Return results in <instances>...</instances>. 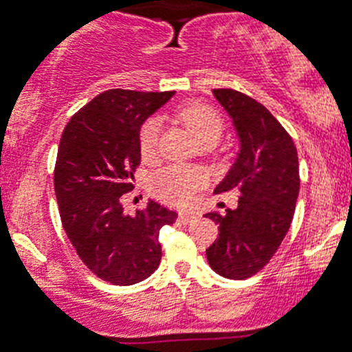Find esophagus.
I'll use <instances>...</instances> for the list:
<instances>
[{
  "label": "esophagus",
  "mask_w": 352,
  "mask_h": 352,
  "mask_svg": "<svg viewBox=\"0 0 352 352\" xmlns=\"http://www.w3.org/2000/svg\"><path fill=\"white\" fill-rule=\"evenodd\" d=\"M195 221H196V215H192V213H180L179 215V222L184 226L192 224Z\"/></svg>",
  "instance_id": "34e87169"
}]
</instances>
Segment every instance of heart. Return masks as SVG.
Wrapping results in <instances>:
<instances>
[{"instance_id":"heart-1","label":"heart","mask_w":352,"mask_h":352,"mask_svg":"<svg viewBox=\"0 0 352 352\" xmlns=\"http://www.w3.org/2000/svg\"><path fill=\"white\" fill-rule=\"evenodd\" d=\"M180 118L199 142H203L208 137L221 135V114L206 104H189V106L182 107ZM160 130V118H149L140 126L139 147L146 160H151L156 154ZM205 182L206 173L201 168L187 165H168L165 168L157 170L151 177V191L161 201L168 203V205L184 206L192 201L196 191L201 189Z\"/></svg>"}]
</instances>
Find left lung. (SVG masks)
I'll return each mask as SVG.
<instances>
[{"label":"left lung","mask_w":352,"mask_h":352,"mask_svg":"<svg viewBox=\"0 0 352 352\" xmlns=\"http://www.w3.org/2000/svg\"><path fill=\"white\" fill-rule=\"evenodd\" d=\"M234 124L239 151L215 195L238 191L234 210L206 213L219 238L206 248L208 264L229 280H246L272 258L290 229L298 198V157L287 130L255 98L219 88L212 91Z\"/></svg>","instance_id":"1"}]
</instances>
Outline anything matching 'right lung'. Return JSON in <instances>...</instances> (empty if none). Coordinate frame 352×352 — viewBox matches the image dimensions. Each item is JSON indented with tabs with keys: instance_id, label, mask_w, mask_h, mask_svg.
<instances>
[{
	"instance_id": "add662e5",
	"label": "right lung",
	"mask_w": 352,
	"mask_h": 352,
	"mask_svg": "<svg viewBox=\"0 0 352 352\" xmlns=\"http://www.w3.org/2000/svg\"><path fill=\"white\" fill-rule=\"evenodd\" d=\"M173 91L107 90L64 128L54 186L62 228L83 264L120 287L146 280L161 261L160 229L177 213L151 199L135 215L121 199L140 163L139 131Z\"/></svg>"
}]
</instances>
